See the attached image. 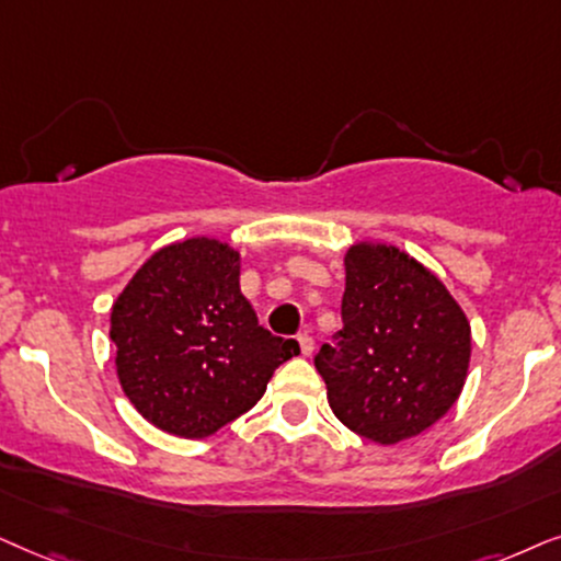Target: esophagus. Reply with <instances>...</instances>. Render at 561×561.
Returning <instances> with one entry per match:
<instances>
[{
  "label": "esophagus",
  "mask_w": 561,
  "mask_h": 561,
  "mask_svg": "<svg viewBox=\"0 0 561 561\" xmlns=\"http://www.w3.org/2000/svg\"><path fill=\"white\" fill-rule=\"evenodd\" d=\"M297 343H300V351H302V356H312V348H316V343H312V339H310L308 333L297 335Z\"/></svg>",
  "instance_id": "esophagus-1"
}]
</instances>
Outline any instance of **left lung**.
Returning a JSON list of instances; mask_svg holds the SVG:
<instances>
[{
    "instance_id": "obj_1",
    "label": "left lung",
    "mask_w": 561,
    "mask_h": 561,
    "mask_svg": "<svg viewBox=\"0 0 561 561\" xmlns=\"http://www.w3.org/2000/svg\"><path fill=\"white\" fill-rule=\"evenodd\" d=\"M343 268V331L316 356L328 402L371 444L408 442L459 400L472 328L444 282L398 245L358 241Z\"/></svg>"
}]
</instances>
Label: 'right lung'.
Listing matches in <instances>:
<instances>
[{
    "label": "right lung",
    "instance_id": "obj_1",
    "mask_svg": "<svg viewBox=\"0 0 561 561\" xmlns=\"http://www.w3.org/2000/svg\"><path fill=\"white\" fill-rule=\"evenodd\" d=\"M123 392L156 428L207 438L251 410L274 369L300 354L259 325L241 293V253L194 236L163 245L110 312Z\"/></svg>",
    "mask_w": 561,
    "mask_h": 561
}]
</instances>
